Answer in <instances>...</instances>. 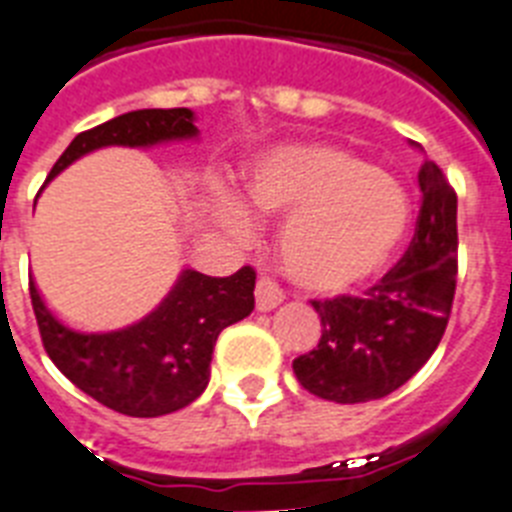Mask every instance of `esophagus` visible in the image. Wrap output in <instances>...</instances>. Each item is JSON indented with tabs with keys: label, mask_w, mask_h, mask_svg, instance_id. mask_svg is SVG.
<instances>
[{
	"label": "esophagus",
	"mask_w": 512,
	"mask_h": 512,
	"mask_svg": "<svg viewBox=\"0 0 512 512\" xmlns=\"http://www.w3.org/2000/svg\"><path fill=\"white\" fill-rule=\"evenodd\" d=\"M255 299H257V309L260 312H270V309H276L278 304L283 302V289L278 286L273 278H260L255 286Z\"/></svg>",
	"instance_id": "34e87169"
}]
</instances>
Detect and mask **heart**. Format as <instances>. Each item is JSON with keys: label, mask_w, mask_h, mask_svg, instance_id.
<instances>
[{"label": "heart", "mask_w": 512, "mask_h": 512, "mask_svg": "<svg viewBox=\"0 0 512 512\" xmlns=\"http://www.w3.org/2000/svg\"><path fill=\"white\" fill-rule=\"evenodd\" d=\"M283 218L276 236L286 276L315 294H341L388 263L409 229V200L398 184L333 145H289L257 161L244 203L218 192L216 218L247 234L249 211Z\"/></svg>", "instance_id": "obj_1"}]
</instances>
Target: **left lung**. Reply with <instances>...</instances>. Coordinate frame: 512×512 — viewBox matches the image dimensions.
<instances>
[{
    "label": "left lung",
    "instance_id": "8db88e82",
    "mask_svg": "<svg viewBox=\"0 0 512 512\" xmlns=\"http://www.w3.org/2000/svg\"><path fill=\"white\" fill-rule=\"evenodd\" d=\"M419 190L414 239L401 260L364 296L312 299L322 336L315 349L296 356L294 375L317 398H385L440 346L458 273V197L435 161L419 169Z\"/></svg>",
    "mask_w": 512,
    "mask_h": 512
}]
</instances>
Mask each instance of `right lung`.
Returning <instances> with one entry per match:
<instances>
[{
  "label": "right lung",
  "mask_w": 512,
  "mask_h": 512,
  "mask_svg": "<svg viewBox=\"0 0 512 512\" xmlns=\"http://www.w3.org/2000/svg\"><path fill=\"white\" fill-rule=\"evenodd\" d=\"M190 109H140L85 130L54 163L51 176L106 145H156L195 137ZM38 333L67 380L124 416H163L190 406L208 388L218 333L255 309V270L226 278L182 270L174 289L150 315L111 333H80L57 320L30 286Z\"/></svg>",
  "instance_id": "1"
}]
</instances>
